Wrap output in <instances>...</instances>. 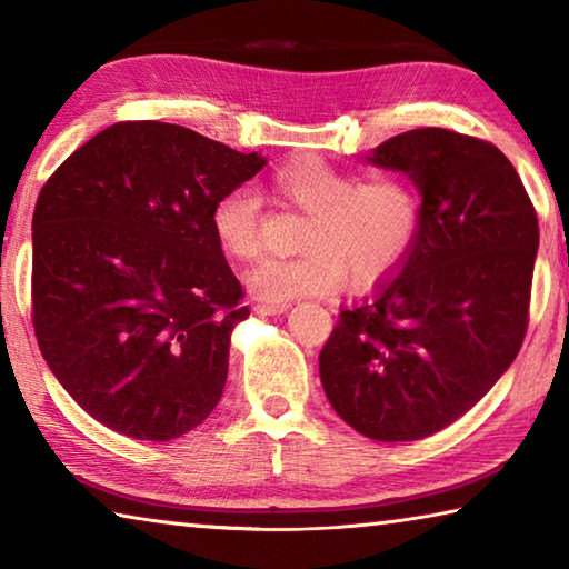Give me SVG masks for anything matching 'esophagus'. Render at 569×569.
Here are the masks:
<instances>
[{
	"mask_svg": "<svg viewBox=\"0 0 569 569\" xmlns=\"http://www.w3.org/2000/svg\"><path fill=\"white\" fill-rule=\"evenodd\" d=\"M288 306L291 303H256V311L261 313V316H276V313H283V311H288Z\"/></svg>",
	"mask_w": 569,
	"mask_h": 569,
	"instance_id": "esophagus-1",
	"label": "esophagus"
}]
</instances>
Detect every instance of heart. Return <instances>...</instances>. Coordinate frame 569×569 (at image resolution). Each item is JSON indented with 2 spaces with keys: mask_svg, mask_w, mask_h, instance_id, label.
<instances>
[{
  "mask_svg": "<svg viewBox=\"0 0 569 569\" xmlns=\"http://www.w3.org/2000/svg\"><path fill=\"white\" fill-rule=\"evenodd\" d=\"M278 203L306 216L298 238L303 256L263 258L246 273L253 296L268 303L373 286L407 261L421 230V192L401 172L359 178L319 156L283 162L271 176ZM261 200L233 188L210 208V230L228 256L248 261L261 250Z\"/></svg>",
  "mask_w": 569,
  "mask_h": 569,
  "instance_id": "obj_1",
  "label": "heart"
}]
</instances>
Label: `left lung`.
<instances>
[{"label":"left lung","mask_w":569,"mask_h":569,"mask_svg":"<svg viewBox=\"0 0 569 569\" xmlns=\"http://www.w3.org/2000/svg\"><path fill=\"white\" fill-rule=\"evenodd\" d=\"M369 162L417 182L421 230L399 278L339 313L319 371L359 435L417 441L465 417L519 353L537 210L505 152L471 134L409 130Z\"/></svg>","instance_id":"8db88e82"}]
</instances>
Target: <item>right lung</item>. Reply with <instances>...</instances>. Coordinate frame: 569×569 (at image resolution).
Listing matches in <instances>:
<instances>
[{
    "label": "right lung",
    "mask_w": 569,
    "mask_h": 569,
    "mask_svg": "<svg viewBox=\"0 0 569 569\" xmlns=\"http://www.w3.org/2000/svg\"><path fill=\"white\" fill-rule=\"evenodd\" d=\"M266 166L182 124L122 120L77 148L32 216V326L57 381L112 431L170 441L216 409L246 291L210 208Z\"/></svg>",
    "instance_id": "right-lung-1"
}]
</instances>
